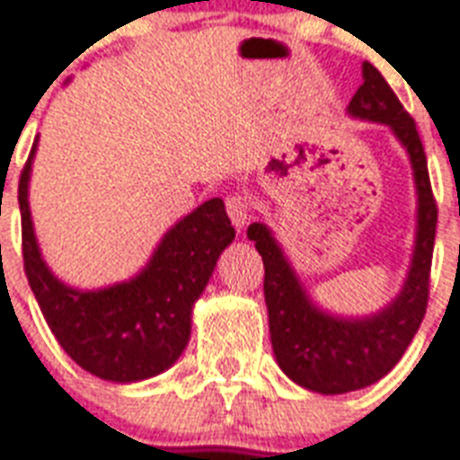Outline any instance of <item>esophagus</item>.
I'll return each instance as SVG.
<instances>
[{
  "label": "esophagus",
  "instance_id": "34e87169",
  "mask_svg": "<svg viewBox=\"0 0 460 460\" xmlns=\"http://www.w3.org/2000/svg\"><path fill=\"white\" fill-rule=\"evenodd\" d=\"M226 212H229L231 224L236 226L238 231L243 229L248 219H251V209H248V202H245L243 195H229L226 198Z\"/></svg>",
  "mask_w": 460,
  "mask_h": 460
}]
</instances>
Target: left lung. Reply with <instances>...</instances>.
Returning <instances> with one entry per match:
<instances>
[{
  "mask_svg": "<svg viewBox=\"0 0 460 460\" xmlns=\"http://www.w3.org/2000/svg\"><path fill=\"white\" fill-rule=\"evenodd\" d=\"M349 117L389 126L406 150L418 195V224L403 287L382 310L343 317L322 310L298 279L272 229L248 226V238L265 262V303L277 363L288 379L317 394H346L382 379L406 353L428 307L429 267L435 251L437 205L420 136L399 97L377 68L365 61L363 85L349 102Z\"/></svg>",
  "mask_w": 460,
  "mask_h": 460,
  "instance_id": "left-lung-1",
  "label": "left lung"
}]
</instances>
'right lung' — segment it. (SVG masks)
<instances>
[{
  "instance_id": "add662e5",
  "label": "right lung",
  "mask_w": 460,
  "mask_h": 460,
  "mask_svg": "<svg viewBox=\"0 0 460 460\" xmlns=\"http://www.w3.org/2000/svg\"><path fill=\"white\" fill-rule=\"evenodd\" d=\"M32 157L35 147L18 183L23 265L61 349L83 370L117 385L143 382L169 370L188 346L195 301L208 287L222 251L236 236L224 200L202 202L173 224L131 279L90 291L75 288L64 284L40 252L28 205Z\"/></svg>"
}]
</instances>
